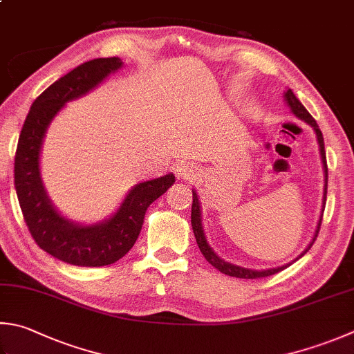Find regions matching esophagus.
<instances>
[{
  "instance_id": "esophagus-1",
  "label": "esophagus",
  "mask_w": 354,
  "mask_h": 354,
  "mask_svg": "<svg viewBox=\"0 0 354 354\" xmlns=\"http://www.w3.org/2000/svg\"><path fill=\"white\" fill-rule=\"evenodd\" d=\"M176 171H177V174H178L180 178H194L198 174L196 166L191 165V163H186V162L177 165Z\"/></svg>"
}]
</instances>
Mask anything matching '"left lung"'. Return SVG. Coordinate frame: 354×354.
<instances>
[{"mask_svg":"<svg viewBox=\"0 0 354 354\" xmlns=\"http://www.w3.org/2000/svg\"><path fill=\"white\" fill-rule=\"evenodd\" d=\"M285 102L286 104L291 108V112L295 114L296 117H299L304 122H306L308 124L313 126V129L316 132V137H317V142H319V149H321V157H322V163H324V172H325V191H324V203H325V198H326V188H328V168H326V157H325V146H324V137H322V132L319 129V126L316 123V120L311 117V114L308 111L304 108V104L299 102L296 98V95L292 94V91L288 89L285 92ZM321 223H322V218L319 220V225H317V231H316V236L313 239V242L310 243L308 248L304 251V254L306 251H308L313 243L316 242V237L319 234V230H321ZM191 225H192V231H194V236L197 240V245L200 251H202V254L205 256V259L208 260V262L214 266L216 270H218L220 272H223V274H228L232 277H239V279H260V277H266V276H272L276 274V272L285 270L288 265H283V266H279V268H272V270H265V271H256V270H248V268H242V266H237V265H232L225 262L220 257H217V254H214V251L209 248V245L206 243V239H205V232L202 228V220H200V205H198V197L196 194V191H192V208H191ZM302 254V256H304Z\"/></svg>","mask_w":354,"mask_h":354,"instance_id":"1","label":"left lung"}]
</instances>
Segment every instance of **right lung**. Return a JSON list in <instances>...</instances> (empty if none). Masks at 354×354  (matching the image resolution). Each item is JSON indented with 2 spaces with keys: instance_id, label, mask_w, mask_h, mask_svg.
<instances>
[{
  "instance_id": "1",
  "label": "right lung",
  "mask_w": 354,
  "mask_h": 354,
  "mask_svg": "<svg viewBox=\"0 0 354 354\" xmlns=\"http://www.w3.org/2000/svg\"><path fill=\"white\" fill-rule=\"evenodd\" d=\"M117 57L95 58L77 66L50 84L32 103L15 152V189L26 226L39 248L55 259L77 266H104L117 262L134 246L149 205L165 194L176 177L138 183L108 222L80 226L63 218L52 208L39 178V149L53 115L66 102L82 97L122 68Z\"/></svg>"
}]
</instances>
